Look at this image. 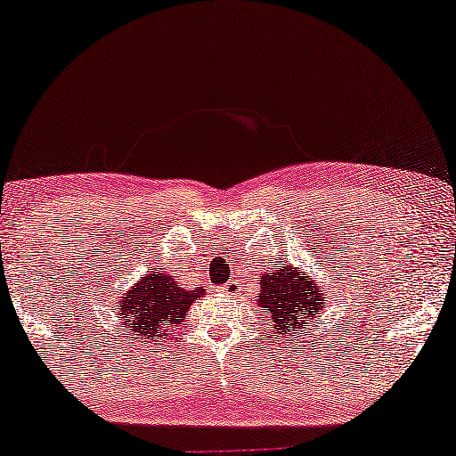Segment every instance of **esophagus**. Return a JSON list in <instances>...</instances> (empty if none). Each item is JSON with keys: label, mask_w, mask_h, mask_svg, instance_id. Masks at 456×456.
I'll return each instance as SVG.
<instances>
[{"label": "esophagus", "mask_w": 456, "mask_h": 456, "mask_svg": "<svg viewBox=\"0 0 456 456\" xmlns=\"http://www.w3.org/2000/svg\"><path fill=\"white\" fill-rule=\"evenodd\" d=\"M222 291L228 293V295H232V297H234V295L239 293V282H228L226 287H222Z\"/></svg>", "instance_id": "esophagus-1"}]
</instances>
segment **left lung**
<instances>
[{"instance_id": "left-lung-1", "label": "left lung", "mask_w": 456, "mask_h": 456, "mask_svg": "<svg viewBox=\"0 0 456 456\" xmlns=\"http://www.w3.org/2000/svg\"><path fill=\"white\" fill-rule=\"evenodd\" d=\"M259 285L262 289L257 295V305L268 307L274 322L270 327L276 329L279 337L310 327V322L316 321V314L327 304L307 272L295 270L289 264L272 265Z\"/></svg>"}]
</instances>
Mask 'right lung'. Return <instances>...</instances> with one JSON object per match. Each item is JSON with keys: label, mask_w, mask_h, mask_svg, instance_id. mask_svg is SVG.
Returning <instances> with one entry per match:
<instances>
[{"label": "right lung", "mask_w": 456, "mask_h": 456, "mask_svg": "<svg viewBox=\"0 0 456 456\" xmlns=\"http://www.w3.org/2000/svg\"><path fill=\"white\" fill-rule=\"evenodd\" d=\"M205 289L194 287L188 291L177 279L161 270L142 276L117 305V316L126 322V330L142 339H167L175 327L184 322L186 312Z\"/></svg>", "instance_id": "obj_1"}]
</instances>
